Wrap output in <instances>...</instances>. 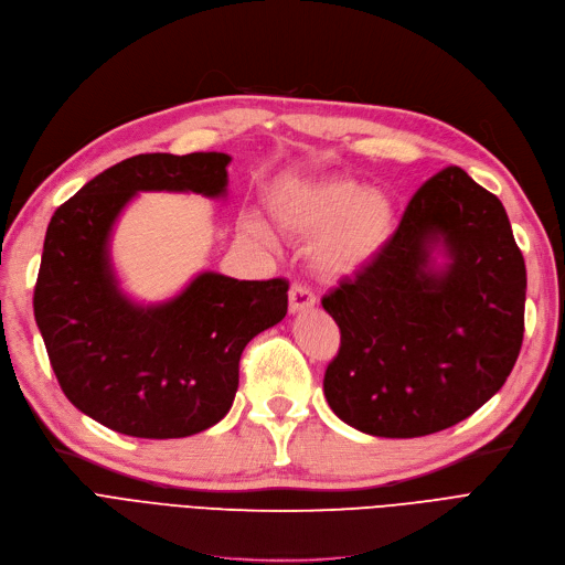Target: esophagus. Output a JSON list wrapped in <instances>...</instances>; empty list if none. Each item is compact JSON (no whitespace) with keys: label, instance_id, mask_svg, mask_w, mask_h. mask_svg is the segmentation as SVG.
Returning a JSON list of instances; mask_svg holds the SVG:
<instances>
[{"label":"esophagus","instance_id":"esophagus-1","mask_svg":"<svg viewBox=\"0 0 565 565\" xmlns=\"http://www.w3.org/2000/svg\"><path fill=\"white\" fill-rule=\"evenodd\" d=\"M316 306V295L310 291V287L295 282L289 287V313H301V310H308Z\"/></svg>","mask_w":565,"mask_h":565}]
</instances>
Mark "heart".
Returning <instances> with one entry per match:
<instances>
[{
  "mask_svg": "<svg viewBox=\"0 0 565 565\" xmlns=\"http://www.w3.org/2000/svg\"><path fill=\"white\" fill-rule=\"evenodd\" d=\"M268 207L291 236L320 238L316 259L334 276L364 268L395 228L391 201L343 178L278 184L268 193ZM249 228L268 241L262 222H252Z\"/></svg>",
  "mask_w": 565,
  "mask_h": 565,
  "instance_id": "obj_1",
  "label": "heart"
}]
</instances>
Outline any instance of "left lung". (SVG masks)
<instances>
[{"instance_id":"1","label":"left lung","mask_w":565,"mask_h":565,"mask_svg":"<svg viewBox=\"0 0 565 565\" xmlns=\"http://www.w3.org/2000/svg\"><path fill=\"white\" fill-rule=\"evenodd\" d=\"M441 239L450 264L429 268ZM526 264L498 196L449 166L408 201L379 255L322 297L341 329L324 397L376 437H425L489 402L523 341Z\"/></svg>"}]
</instances>
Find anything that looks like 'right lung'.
<instances>
[{
  "mask_svg": "<svg viewBox=\"0 0 565 565\" xmlns=\"http://www.w3.org/2000/svg\"><path fill=\"white\" fill-rule=\"evenodd\" d=\"M231 157L138 153L55 210L34 285V320L65 397L109 430L178 439L220 423L245 345L287 313L285 278L201 274L161 306L128 301L109 266V231L138 191L222 196Z\"/></svg>",
  "mask_w": 565,
  "mask_h": 565,
  "instance_id": "obj_1",
  "label": "right lung"
}]
</instances>
